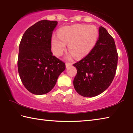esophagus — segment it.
Returning a JSON list of instances; mask_svg holds the SVG:
<instances>
[{
	"mask_svg": "<svg viewBox=\"0 0 133 133\" xmlns=\"http://www.w3.org/2000/svg\"><path fill=\"white\" fill-rule=\"evenodd\" d=\"M72 66V63H66V67H69V66Z\"/></svg>",
	"mask_w": 133,
	"mask_h": 133,
	"instance_id": "esophagus-1",
	"label": "esophagus"
}]
</instances>
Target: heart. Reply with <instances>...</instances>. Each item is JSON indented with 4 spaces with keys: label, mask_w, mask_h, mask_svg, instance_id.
<instances>
[{
    "label": "heart",
    "mask_w": 133,
    "mask_h": 133,
    "mask_svg": "<svg viewBox=\"0 0 133 133\" xmlns=\"http://www.w3.org/2000/svg\"><path fill=\"white\" fill-rule=\"evenodd\" d=\"M98 36L97 29L94 26L77 24L62 27L58 30V36H51V49L56 56H60L69 44V50L74 56L83 58L94 48Z\"/></svg>",
    "instance_id": "1"
}]
</instances>
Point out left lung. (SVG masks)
<instances>
[{
    "label": "left lung",
    "instance_id": "obj_1",
    "mask_svg": "<svg viewBox=\"0 0 133 133\" xmlns=\"http://www.w3.org/2000/svg\"><path fill=\"white\" fill-rule=\"evenodd\" d=\"M98 32V39L90 53L73 64L77 71L74 87L80 95L86 97L104 91L113 80L117 67L118 54L114 39L102 26Z\"/></svg>",
    "mask_w": 133,
    "mask_h": 133
}]
</instances>
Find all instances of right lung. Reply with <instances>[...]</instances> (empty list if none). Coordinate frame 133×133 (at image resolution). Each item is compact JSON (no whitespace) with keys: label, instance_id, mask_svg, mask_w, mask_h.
Masks as SVG:
<instances>
[{"label":"right lung","instance_id":"add662e5","mask_svg":"<svg viewBox=\"0 0 133 133\" xmlns=\"http://www.w3.org/2000/svg\"><path fill=\"white\" fill-rule=\"evenodd\" d=\"M57 23L39 21L27 29L20 43L18 71L24 86L32 94L50 91L66 69L64 63L51 51V36Z\"/></svg>","mask_w":133,"mask_h":133}]
</instances>
